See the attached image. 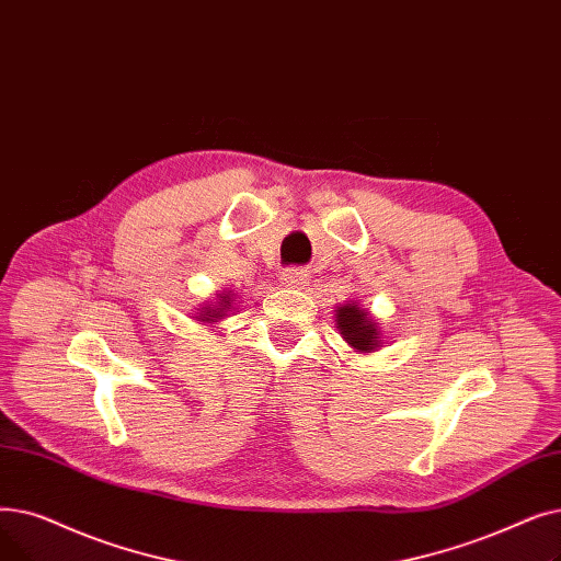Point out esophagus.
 Returning a JSON list of instances; mask_svg holds the SVG:
<instances>
[{"label": "esophagus", "mask_w": 561, "mask_h": 561, "mask_svg": "<svg viewBox=\"0 0 561 561\" xmlns=\"http://www.w3.org/2000/svg\"><path fill=\"white\" fill-rule=\"evenodd\" d=\"M280 283L285 287H304L308 283V274L304 270H297V266H289L280 274Z\"/></svg>", "instance_id": "obj_1"}]
</instances>
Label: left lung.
I'll list each match as a JSON object with an SVG mask.
<instances>
[{"instance_id":"8db88e82","label":"left lung","mask_w":561,"mask_h":561,"mask_svg":"<svg viewBox=\"0 0 561 561\" xmlns=\"http://www.w3.org/2000/svg\"><path fill=\"white\" fill-rule=\"evenodd\" d=\"M335 327H337L340 335L346 340V344L360 354H371L383 344L381 329L377 327V319H371L367 314V310H363L354 301L337 306Z\"/></svg>"}]
</instances>
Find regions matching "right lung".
Returning a JSON list of instances; mask_svg holds the SVG:
<instances>
[{
	"instance_id": "add662e5",
	"label": "right lung",
	"mask_w": 561,
	"mask_h": 561,
	"mask_svg": "<svg viewBox=\"0 0 561 561\" xmlns=\"http://www.w3.org/2000/svg\"><path fill=\"white\" fill-rule=\"evenodd\" d=\"M230 306H232V291H226V295H219V297H217V304L203 306L201 312H196V322L215 324V322H219V319H224V317L228 314Z\"/></svg>"
}]
</instances>
